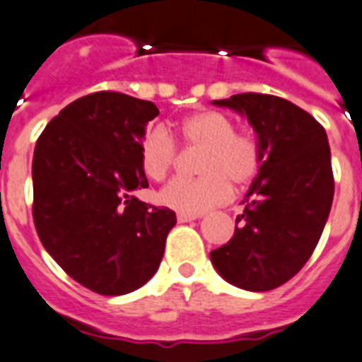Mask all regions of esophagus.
Returning <instances> with one entry per match:
<instances>
[{"label":"esophagus","instance_id":"obj_1","mask_svg":"<svg viewBox=\"0 0 362 362\" xmlns=\"http://www.w3.org/2000/svg\"><path fill=\"white\" fill-rule=\"evenodd\" d=\"M176 218H178V223H191V221H195V218H199V215L178 214V215H176Z\"/></svg>","mask_w":362,"mask_h":362}]
</instances>
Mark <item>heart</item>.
Returning <instances> with one entry per match:
<instances>
[{
    "instance_id": "1",
    "label": "heart",
    "mask_w": 362,
    "mask_h": 362,
    "mask_svg": "<svg viewBox=\"0 0 362 362\" xmlns=\"http://www.w3.org/2000/svg\"><path fill=\"white\" fill-rule=\"evenodd\" d=\"M176 134L186 147L204 151L199 160L202 176L176 178L160 193V202L180 214L200 215L226 204L232 199V184H252L265 163L263 141L254 132L238 130L232 117L223 112H197L178 124ZM176 156L175 139L162 127L147 130L139 141V163L151 180H165Z\"/></svg>"
}]
</instances>
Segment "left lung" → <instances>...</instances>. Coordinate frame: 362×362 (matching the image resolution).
Listing matches in <instances>:
<instances>
[{"label": "left lung", "instance_id": "8db88e82", "mask_svg": "<svg viewBox=\"0 0 362 362\" xmlns=\"http://www.w3.org/2000/svg\"><path fill=\"white\" fill-rule=\"evenodd\" d=\"M214 103L247 115L265 145V163L235 218L233 238L209 257L239 289H276L308 263L326 226L335 191L326 130L276 95L247 92Z\"/></svg>", "mask_w": 362, "mask_h": 362}]
</instances>
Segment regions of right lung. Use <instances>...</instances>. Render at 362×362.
Listing matches in <instances>:
<instances>
[{"mask_svg": "<svg viewBox=\"0 0 362 362\" xmlns=\"http://www.w3.org/2000/svg\"><path fill=\"white\" fill-rule=\"evenodd\" d=\"M156 105L119 92L73 101L33 156V221L44 248L86 289L119 296L153 278L176 215L134 197L148 187L139 141Z\"/></svg>", "mask_w": 362, "mask_h": 362, "instance_id": "obj_1", "label": "right lung"}]
</instances>
